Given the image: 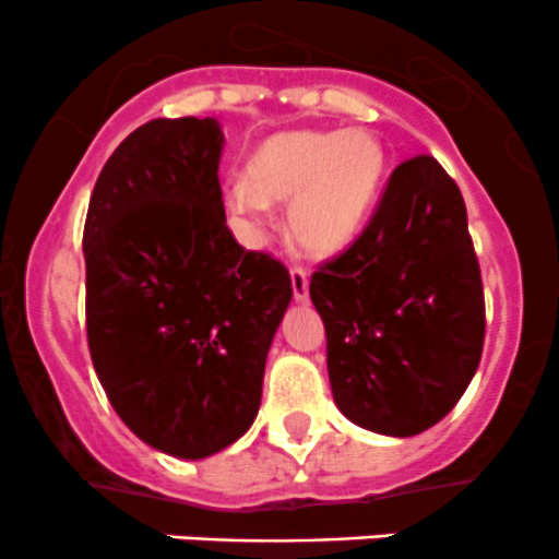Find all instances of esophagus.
I'll return each mask as SVG.
<instances>
[{
    "instance_id": "esophagus-1",
    "label": "esophagus",
    "mask_w": 559,
    "mask_h": 559,
    "mask_svg": "<svg viewBox=\"0 0 559 559\" xmlns=\"http://www.w3.org/2000/svg\"><path fill=\"white\" fill-rule=\"evenodd\" d=\"M292 295H295L297 302H306L308 300V284H311V278H308V270L306 267H292Z\"/></svg>"
}]
</instances>
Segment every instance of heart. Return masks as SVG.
Here are the masks:
<instances>
[{
	"label": "heart",
	"mask_w": 559,
	"mask_h": 559,
	"mask_svg": "<svg viewBox=\"0 0 559 559\" xmlns=\"http://www.w3.org/2000/svg\"><path fill=\"white\" fill-rule=\"evenodd\" d=\"M386 148L368 129H289L257 145L246 180L227 186L229 213L262 224L267 205H289L292 240L313 257L357 240L379 200Z\"/></svg>",
	"instance_id": "1"
}]
</instances>
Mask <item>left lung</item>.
Returning <instances> with one entry per match:
<instances>
[{
    "mask_svg": "<svg viewBox=\"0 0 559 559\" xmlns=\"http://www.w3.org/2000/svg\"><path fill=\"white\" fill-rule=\"evenodd\" d=\"M326 370L346 419L408 438L476 376L484 286L465 200L432 156L403 162L357 240L311 275Z\"/></svg>",
    "mask_w": 559,
    "mask_h": 559,
    "instance_id": "8db88e82",
    "label": "left lung"
}]
</instances>
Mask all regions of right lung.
<instances>
[{
  "instance_id": "right-lung-1",
  "label": "right lung",
  "mask_w": 559,
  "mask_h": 559,
  "mask_svg": "<svg viewBox=\"0 0 559 559\" xmlns=\"http://www.w3.org/2000/svg\"><path fill=\"white\" fill-rule=\"evenodd\" d=\"M216 118H156L105 162L83 229L94 370L123 425L180 460L257 419L289 270L233 238Z\"/></svg>"
}]
</instances>
